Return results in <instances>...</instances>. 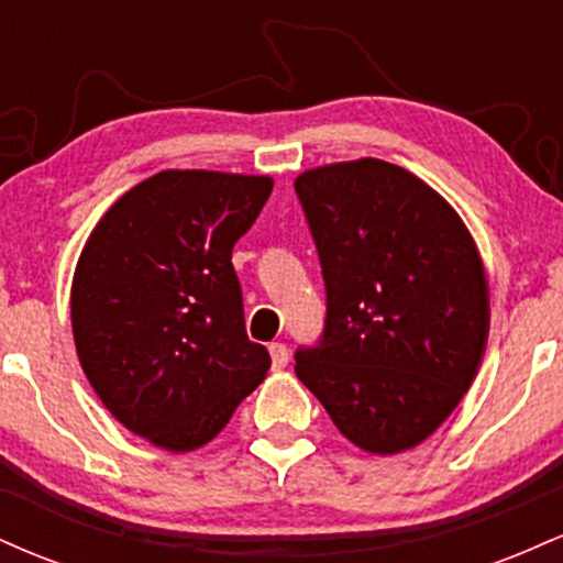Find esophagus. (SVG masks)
<instances>
[{"instance_id":"esophagus-1","label":"esophagus","mask_w":563,"mask_h":563,"mask_svg":"<svg viewBox=\"0 0 563 563\" xmlns=\"http://www.w3.org/2000/svg\"><path fill=\"white\" fill-rule=\"evenodd\" d=\"M269 354H273V367H275V371H283V367L288 365V360H290L288 346L280 344V341H277V344H269Z\"/></svg>"}]
</instances>
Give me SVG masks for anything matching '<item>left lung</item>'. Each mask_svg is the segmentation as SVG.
I'll return each instance as SVG.
<instances>
[{
  "mask_svg": "<svg viewBox=\"0 0 563 563\" xmlns=\"http://www.w3.org/2000/svg\"><path fill=\"white\" fill-rule=\"evenodd\" d=\"M325 280V322L296 376L367 452L416 448L455 410L489 333L487 277L461 217L378 158L296 179Z\"/></svg>",
  "mask_w": 563,
  "mask_h": 563,
  "instance_id": "left-lung-1",
  "label": "left lung"
}]
</instances>
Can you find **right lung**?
<instances>
[{
  "instance_id": "right-lung-1",
  "label": "right lung",
  "mask_w": 563,
  "mask_h": 563,
  "mask_svg": "<svg viewBox=\"0 0 563 563\" xmlns=\"http://www.w3.org/2000/svg\"><path fill=\"white\" fill-rule=\"evenodd\" d=\"M269 192V177L161 172L115 200L84 245L70 294L81 367L102 405L158 448L214 439L267 376L232 245Z\"/></svg>"
}]
</instances>
